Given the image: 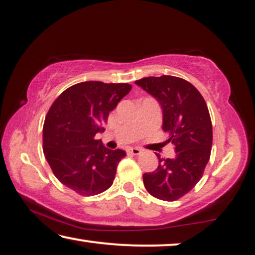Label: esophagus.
Returning <instances> with one entry per match:
<instances>
[{"label":"esophagus","mask_w":255,"mask_h":255,"mask_svg":"<svg viewBox=\"0 0 255 255\" xmlns=\"http://www.w3.org/2000/svg\"><path fill=\"white\" fill-rule=\"evenodd\" d=\"M128 153L131 155H139L140 153H141V149L136 148V147H131V148L128 149Z\"/></svg>","instance_id":"esophagus-1"}]
</instances>
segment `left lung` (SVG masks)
I'll return each mask as SVG.
<instances>
[{
  "label": "left lung",
  "mask_w": 255,
  "mask_h": 255,
  "mask_svg": "<svg viewBox=\"0 0 255 255\" xmlns=\"http://www.w3.org/2000/svg\"><path fill=\"white\" fill-rule=\"evenodd\" d=\"M135 84L161 105L162 128L176 150L173 158L156 154L158 167L143 173V185L153 197L175 201L197 185L209 161L213 128L207 105L193 85L178 77H146Z\"/></svg>",
  "instance_id": "1"
}]
</instances>
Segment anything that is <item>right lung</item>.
I'll list each match as a JSON object with an SVG mask.
<instances>
[{
    "label": "right lung",
    "mask_w": 255,
    "mask_h": 255,
    "mask_svg": "<svg viewBox=\"0 0 255 255\" xmlns=\"http://www.w3.org/2000/svg\"><path fill=\"white\" fill-rule=\"evenodd\" d=\"M131 88L127 83H79L66 88L48 110L43 153L55 177L80 195H97L113 185L127 153L106 148L94 135L105 131L109 113Z\"/></svg>",
    "instance_id": "1"
}]
</instances>
